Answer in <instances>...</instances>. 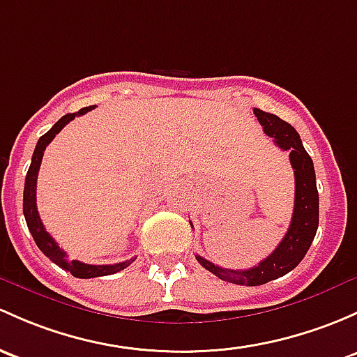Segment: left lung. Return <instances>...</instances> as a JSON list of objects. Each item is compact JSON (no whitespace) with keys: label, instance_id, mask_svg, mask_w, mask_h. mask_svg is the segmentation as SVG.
Instances as JSON below:
<instances>
[{"label":"left lung","instance_id":"obj_1","mask_svg":"<svg viewBox=\"0 0 357 357\" xmlns=\"http://www.w3.org/2000/svg\"><path fill=\"white\" fill-rule=\"evenodd\" d=\"M253 112L260 125L264 126L265 133L273 138V144L282 150H289V160L294 169L296 179L294 212H292L291 226L280 245L257 267L248 270L222 268L197 255V260L202 267L207 268L219 279L238 284V286H261V284L286 275L292 268L298 267L317 234L318 213H320L318 212V190L313 160L303 147L299 133L279 116L257 109V107Z\"/></svg>","mask_w":357,"mask_h":357}]
</instances>
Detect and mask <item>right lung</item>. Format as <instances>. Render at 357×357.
Returning <instances> with one entry per match:
<instances>
[{"instance_id": "1", "label": "right lung", "mask_w": 357, "mask_h": 357, "mask_svg": "<svg viewBox=\"0 0 357 357\" xmlns=\"http://www.w3.org/2000/svg\"><path fill=\"white\" fill-rule=\"evenodd\" d=\"M96 106H89L80 109L78 112H73V114H65L58 123H54V126L44 133L43 137L37 142L36 150H33L32 162H30V167L27 171V176H25V188H24V215L25 220H27V227L32 234L33 241L39 246V250L50 258L51 261H54L58 267H61L66 272H70L71 275L77 277V279H92V277H102V275H111V273L119 272V270L126 268L135 261V258L131 260L121 261V264L114 265H89L82 264L78 260H68L66 258V253L58 246V243L51 238L50 232L44 227L43 220H40L39 212H37V204H36V190H37V174H39L40 162H43L44 150H46L47 145L51 144L52 138L59 133L66 125L75 119V116H82L85 112L92 111Z\"/></svg>"}]
</instances>
